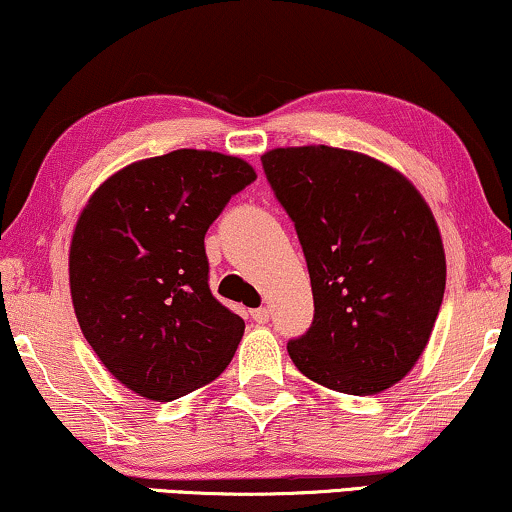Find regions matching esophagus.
Returning <instances> with one entry per match:
<instances>
[{
    "label": "esophagus",
    "instance_id": "1",
    "mask_svg": "<svg viewBox=\"0 0 512 512\" xmlns=\"http://www.w3.org/2000/svg\"><path fill=\"white\" fill-rule=\"evenodd\" d=\"M252 321L255 323H267L269 321V309L267 307H260V309H252Z\"/></svg>",
    "mask_w": 512,
    "mask_h": 512
}]
</instances>
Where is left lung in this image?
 <instances>
[{"label":"left lung","instance_id":"8db88e82","mask_svg":"<svg viewBox=\"0 0 512 512\" xmlns=\"http://www.w3.org/2000/svg\"><path fill=\"white\" fill-rule=\"evenodd\" d=\"M262 165L312 278V328L288 342L297 371L357 397L399 383L428 345L446 286L430 205L399 170L345 148H274Z\"/></svg>","mask_w":512,"mask_h":512}]
</instances>
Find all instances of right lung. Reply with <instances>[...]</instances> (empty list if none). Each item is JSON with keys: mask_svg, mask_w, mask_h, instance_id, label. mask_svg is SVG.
I'll use <instances>...</instances> for the list:
<instances>
[{"mask_svg": "<svg viewBox=\"0 0 512 512\" xmlns=\"http://www.w3.org/2000/svg\"><path fill=\"white\" fill-rule=\"evenodd\" d=\"M255 179L236 155L179 148L111 174L77 217L68 255L77 323L139 397H184L234 357L245 323L210 293L205 231Z\"/></svg>", "mask_w": 512, "mask_h": 512, "instance_id": "right-lung-1", "label": "right lung"}]
</instances>
